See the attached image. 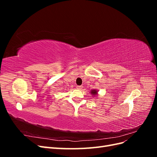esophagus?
<instances>
[{
    "label": "esophagus",
    "instance_id": "esophagus-1",
    "mask_svg": "<svg viewBox=\"0 0 157 157\" xmlns=\"http://www.w3.org/2000/svg\"><path fill=\"white\" fill-rule=\"evenodd\" d=\"M82 86H77V89H82Z\"/></svg>",
    "mask_w": 157,
    "mask_h": 157
}]
</instances>
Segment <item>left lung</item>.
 Masks as SVG:
<instances>
[{
  "label": "left lung",
  "mask_w": 157,
  "mask_h": 157,
  "mask_svg": "<svg viewBox=\"0 0 157 157\" xmlns=\"http://www.w3.org/2000/svg\"><path fill=\"white\" fill-rule=\"evenodd\" d=\"M92 92V94H93V95H96V94H97V91H96V90H92V91L91 92Z\"/></svg>",
  "instance_id": "1"
}]
</instances>
